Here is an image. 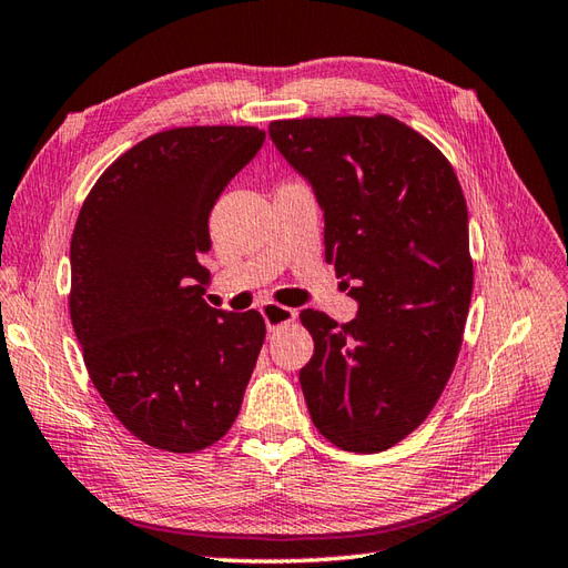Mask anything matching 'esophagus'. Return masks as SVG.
<instances>
[{
  "mask_svg": "<svg viewBox=\"0 0 568 568\" xmlns=\"http://www.w3.org/2000/svg\"><path fill=\"white\" fill-rule=\"evenodd\" d=\"M261 314H264V322L268 326V331H281L283 326H290L297 322V312L283 307L278 302H266L264 307H261Z\"/></svg>",
  "mask_w": 568,
  "mask_h": 568,
  "instance_id": "obj_1",
  "label": "esophagus"
}]
</instances>
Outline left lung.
Here are the masks:
<instances>
[{
  "instance_id": "1",
  "label": "left lung",
  "mask_w": 568,
  "mask_h": 568,
  "mask_svg": "<svg viewBox=\"0 0 568 568\" xmlns=\"http://www.w3.org/2000/svg\"><path fill=\"white\" fill-rule=\"evenodd\" d=\"M314 186L326 261L359 310L341 324L304 310L314 355L300 372L314 427L376 454L425 423L444 394L473 297L468 206L446 155L390 114L271 122Z\"/></svg>"
}]
</instances>
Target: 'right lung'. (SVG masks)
Segmentation results:
<instances>
[{
	"instance_id": "1",
	"label": "right lung",
	"mask_w": 568,
	"mask_h": 568,
	"mask_svg": "<svg viewBox=\"0 0 568 568\" xmlns=\"http://www.w3.org/2000/svg\"><path fill=\"white\" fill-rule=\"evenodd\" d=\"M256 126H178L100 174L71 235L69 314L85 369L136 439L194 454L223 439L266 338L256 310L203 300L209 215L264 145Z\"/></svg>"
}]
</instances>
